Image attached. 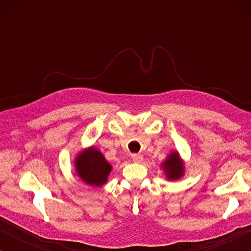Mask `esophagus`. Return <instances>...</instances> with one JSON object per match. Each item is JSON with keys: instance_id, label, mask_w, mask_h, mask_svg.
<instances>
[{"instance_id": "34e87169", "label": "esophagus", "mask_w": 251, "mask_h": 251, "mask_svg": "<svg viewBox=\"0 0 251 251\" xmlns=\"http://www.w3.org/2000/svg\"><path fill=\"white\" fill-rule=\"evenodd\" d=\"M131 160L135 163H140L143 161V156L140 154H132L131 155Z\"/></svg>"}]
</instances>
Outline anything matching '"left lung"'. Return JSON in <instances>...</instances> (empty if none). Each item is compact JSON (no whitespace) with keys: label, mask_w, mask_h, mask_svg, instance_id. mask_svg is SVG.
<instances>
[{"label":"left lung","mask_w":251,"mask_h":251,"mask_svg":"<svg viewBox=\"0 0 251 251\" xmlns=\"http://www.w3.org/2000/svg\"><path fill=\"white\" fill-rule=\"evenodd\" d=\"M161 168L163 169V173L166 175L168 180L180 179L185 173L184 161L181 160L179 153L177 151H173L166 157V160L161 163Z\"/></svg>","instance_id":"8db88e82"}]
</instances>
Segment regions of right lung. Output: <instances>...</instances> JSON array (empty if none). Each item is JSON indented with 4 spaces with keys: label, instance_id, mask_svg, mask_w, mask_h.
Here are the masks:
<instances>
[{
    "label": "right lung",
    "instance_id": "obj_1",
    "mask_svg": "<svg viewBox=\"0 0 251 251\" xmlns=\"http://www.w3.org/2000/svg\"><path fill=\"white\" fill-rule=\"evenodd\" d=\"M75 171L84 184L100 187L107 183L112 166L107 162L100 151L94 146L81 151L74 161Z\"/></svg>",
    "mask_w": 251,
    "mask_h": 251
}]
</instances>
